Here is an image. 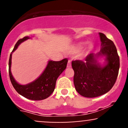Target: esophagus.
<instances>
[{
	"label": "esophagus",
	"mask_w": 128,
	"mask_h": 128,
	"mask_svg": "<svg viewBox=\"0 0 128 128\" xmlns=\"http://www.w3.org/2000/svg\"><path fill=\"white\" fill-rule=\"evenodd\" d=\"M67 67H68V68H70V67H71L72 66V64H71V61L70 60H68V63H67Z\"/></svg>",
	"instance_id": "esophagus-1"
}]
</instances>
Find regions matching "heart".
Returning a JSON list of instances; mask_svg holds the SVG:
<instances>
[{
    "mask_svg": "<svg viewBox=\"0 0 128 128\" xmlns=\"http://www.w3.org/2000/svg\"><path fill=\"white\" fill-rule=\"evenodd\" d=\"M85 44H86V42H79V43L76 44V45H74V46H73L72 49L73 52H79V51H80L83 49L84 46ZM89 49H90V48H89ZM88 51L89 50H87L86 52H88Z\"/></svg>",
    "mask_w": 128,
    "mask_h": 128,
    "instance_id": "1",
    "label": "heart"
}]
</instances>
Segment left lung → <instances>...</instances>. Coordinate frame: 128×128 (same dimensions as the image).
<instances>
[{"instance_id": "left-lung-1", "label": "left lung", "mask_w": 128, "mask_h": 128, "mask_svg": "<svg viewBox=\"0 0 128 128\" xmlns=\"http://www.w3.org/2000/svg\"><path fill=\"white\" fill-rule=\"evenodd\" d=\"M102 48L98 55L106 56L107 64L101 67L97 63L93 54L86 56L85 62L72 61L74 70L73 82L79 94L86 98H96L106 93L117 80L120 59L114 42L105 34L99 33Z\"/></svg>"}]
</instances>
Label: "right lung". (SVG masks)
<instances>
[{"instance_id":"add662e5","label":"right lung","mask_w":128,"mask_h":128,"mask_svg":"<svg viewBox=\"0 0 128 128\" xmlns=\"http://www.w3.org/2000/svg\"><path fill=\"white\" fill-rule=\"evenodd\" d=\"M29 38V36H24L19 40L16 44L9 60V75L12 86L18 94L27 99L40 100L48 98L54 92L57 78L66 69L68 60L64 58L60 61H49L44 71L35 81L25 86L18 84L12 77L11 72L12 54L21 42Z\"/></svg>"}]
</instances>
